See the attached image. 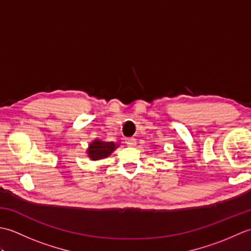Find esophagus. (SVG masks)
<instances>
[{"label":"esophagus","instance_id":"obj_1","mask_svg":"<svg viewBox=\"0 0 251 251\" xmlns=\"http://www.w3.org/2000/svg\"><path fill=\"white\" fill-rule=\"evenodd\" d=\"M126 143L129 147H135L136 146V138L135 137H129L126 139Z\"/></svg>","mask_w":251,"mask_h":251}]
</instances>
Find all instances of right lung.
I'll return each mask as SVG.
<instances>
[{"label":"right lung","instance_id":"obj_1","mask_svg":"<svg viewBox=\"0 0 251 251\" xmlns=\"http://www.w3.org/2000/svg\"><path fill=\"white\" fill-rule=\"evenodd\" d=\"M117 147L119 145H115L114 142H104L96 139L88 146L87 154L93 161H98V159L108 157Z\"/></svg>","mask_w":251,"mask_h":251}]
</instances>
